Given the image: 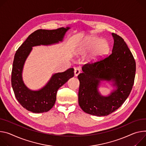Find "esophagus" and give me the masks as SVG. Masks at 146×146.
Here are the masks:
<instances>
[{"instance_id": "34e87169", "label": "esophagus", "mask_w": 146, "mask_h": 146, "mask_svg": "<svg viewBox=\"0 0 146 146\" xmlns=\"http://www.w3.org/2000/svg\"><path fill=\"white\" fill-rule=\"evenodd\" d=\"M74 76H77L79 74H80V68H74Z\"/></svg>"}]
</instances>
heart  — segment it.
Instances as JSON below:
<instances>
[{"label":"heart","instance_id":"obj_1","mask_svg":"<svg viewBox=\"0 0 146 146\" xmlns=\"http://www.w3.org/2000/svg\"><path fill=\"white\" fill-rule=\"evenodd\" d=\"M82 51L91 52L92 59H97L104 56L109 50L108 42L96 36H88L84 38L81 42Z\"/></svg>","mask_w":146,"mask_h":146}]
</instances>
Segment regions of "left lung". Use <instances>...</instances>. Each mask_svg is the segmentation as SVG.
<instances>
[{"label": "left lung", "mask_w": 146, "mask_h": 146, "mask_svg": "<svg viewBox=\"0 0 146 146\" xmlns=\"http://www.w3.org/2000/svg\"><path fill=\"white\" fill-rule=\"evenodd\" d=\"M111 54L94 63L82 67L77 76L80 87L78 104L87 113L107 116L117 110L129 96L134 83L136 62L124 39L112 33ZM101 81L110 82L114 89L108 96L98 91Z\"/></svg>", "instance_id": "1"}]
</instances>
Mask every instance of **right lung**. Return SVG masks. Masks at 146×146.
<instances>
[{
  "instance_id": "right-lung-1",
  "label": "right lung",
  "mask_w": 146,
  "mask_h": 146,
  "mask_svg": "<svg viewBox=\"0 0 146 146\" xmlns=\"http://www.w3.org/2000/svg\"><path fill=\"white\" fill-rule=\"evenodd\" d=\"M70 28L61 27L56 30H38L30 34L16 51L13 63L11 86L15 97L22 107L33 113L49 111L55 103L58 89L74 76V69L53 74L48 83L41 88L33 90L23 81V70L26 59L33 47L52 45L62 42Z\"/></svg>"
}]
</instances>
